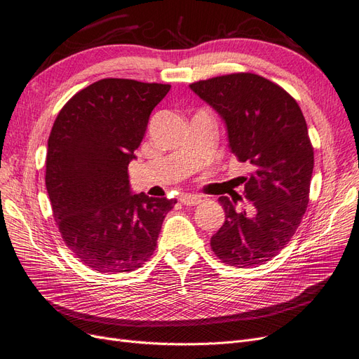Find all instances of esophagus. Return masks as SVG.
<instances>
[{
	"mask_svg": "<svg viewBox=\"0 0 359 359\" xmlns=\"http://www.w3.org/2000/svg\"><path fill=\"white\" fill-rule=\"evenodd\" d=\"M182 204H185V206H197V204L201 203V198L198 196H191V194H185V196L180 197Z\"/></svg>",
	"mask_w": 359,
	"mask_h": 359,
	"instance_id": "esophagus-1",
	"label": "esophagus"
}]
</instances>
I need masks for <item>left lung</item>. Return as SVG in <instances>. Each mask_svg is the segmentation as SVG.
Instances as JSON below:
<instances>
[{"label":"left lung","mask_w":359,"mask_h":359,"mask_svg":"<svg viewBox=\"0 0 359 359\" xmlns=\"http://www.w3.org/2000/svg\"><path fill=\"white\" fill-rule=\"evenodd\" d=\"M189 87L225 121L234 155L252 165L243 179L251 209L236 212L219 197L225 221L210 238L212 251L229 266L255 268L290 242L309 206L314 150L306 121L287 91L251 72Z\"/></svg>","instance_id":"obj_1"}]
</instances>
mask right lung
I'll return each mask as SVG.
<instances>
[{
	"label": "right lung",
	"instance_id": "1",
	"mask_svg": "<svg viewBox=\"0 0 359 359\" xmlns=\"http://www.w3.org/2000/svg\"><path fill=\"white\" fill-rule=\"evenodd\" d=\"M170 84L105 78L61 108L48 140L46 189L67 248L100 273L132 272L156 250L176 200L130 194L128 165Z\"/></svg>",
	"mask_w": 359,
	"mask_h": 359
}]
</instances>
